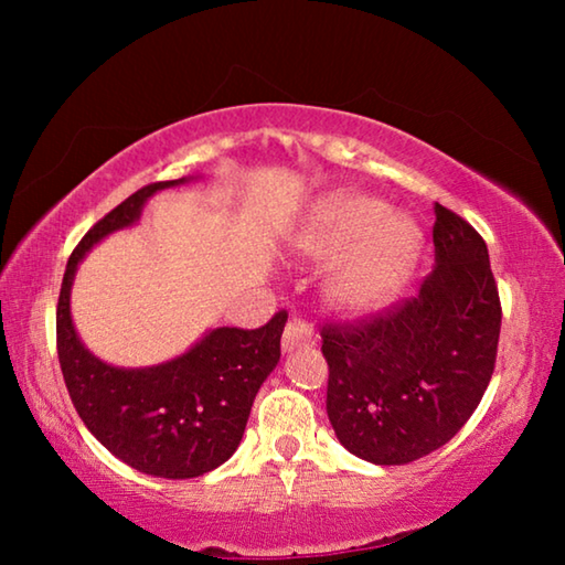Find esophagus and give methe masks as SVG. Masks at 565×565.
Instances as JSON below:
<instances>
[{
	"label": "esophagus",
	"mask_w": 565,
	"mask_h": 565,
	"mask_svg": "<svg viewBox=\"0 0 565 565\" xmlns=\"http://www.w3.org/2000/svg\"><path fill=\"white\" fill-rule=\"evenodd\" d=\"M313 347V333L306 327V321L301 319H291L286 323L284 337H281V351L291 353L296 349H311Z\"/></svg>",
	"instance_id": "esophagus-1"
}]
</instances>
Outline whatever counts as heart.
<instances>
[{
    "label": "heart",
    "instance_id": "b5f03b06",
    "mask_svg": "<svg viewBox=\"0 0 565 565\" xmlns=\"http://www.w3.org/2000/svg\"><path fill=\"white\" fill-rule=\"evenodd\" d=\"M420 252L418 226L366 194H333L313 209L294 254L311 266H330L323 306L341 319L369 317L404 289Z\"/></svg>",
    "mask_w": 565,
    "mask_h": 565
}]
</instances>
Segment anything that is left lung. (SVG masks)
<instances>
[{"instance_id": "1", "label": "left lung", "mask_w": 565, "mask_h": 565, "mask_svg": "<svg viewBox=\"0 0 565 565\" xmlns=\"http://www.w3.org/2000/svg\"><path fill=\"white\" fill-rule=\"evenodd\" d=\"M434 271L416 299L321 333L339 444L376 466L424 458L461 431L493 374L501 301L489 248L436 204Z\"/></svg>"}]
</instances>
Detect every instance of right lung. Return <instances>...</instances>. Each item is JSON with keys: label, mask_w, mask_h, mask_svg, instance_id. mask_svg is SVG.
<instances>
[{"label": "right lung", "mask_w": 565, "mask_h": 565, "mask_svg": "<svg viewBox=\"0 0 565 565\" xmlns=\"http://www.w3.org/2000/svg\"><path fill=\"white\" fill-rule=\"evenodd\" d=\"M181 177L149 184L94 224L66 262L56 306V351L76 414L119 461L157 478H196L234 456L266 376L281 359L286 313L262 329H209L179 356L124 369L84 347L72 319V286L84 256L104 238L139 224L157 191L189 184Z\"/></svg>", "instance_id": "right-lung-1"}]
</instances>
